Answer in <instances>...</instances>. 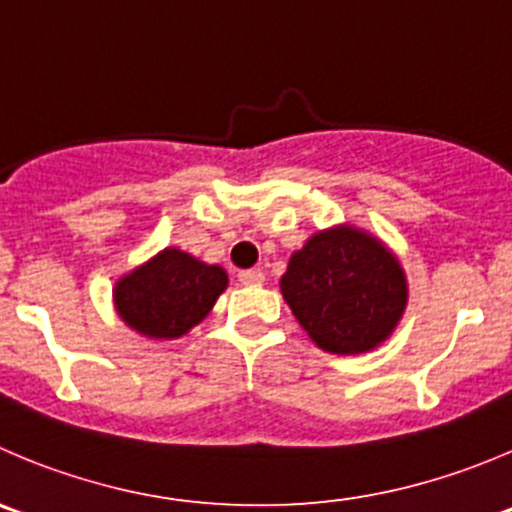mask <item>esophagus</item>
<instances>
[{"label":"esophagus","instance_id":"34e87169","mask_svg":"<svg viewBox=\"0 0 512 512\" xmlns=\"http://www.w3.org/2000/svg\"><path fill=\"white\" fill-rule=\"evenodd\" d=\"M237 277H240L242 285H247V287H257L265 282V272L262 270H242Z\"/></svg>","mask_w":512,"mask_h":512}]
</instances>
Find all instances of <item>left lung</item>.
<instances>
[{"label": "left lung", "mask_w": 512, "mask_h": 512, "mask_svg": "<svg viewBox=\"0 0 512 512\" xmlns=\"http://www.w3.org/2000/svg\"><path fill=\"white\" fill-rule=\"evenodd\" d=\"M280 292L310 340L332 355L375 350L408 307L398 255L350 222L307 237L287 262Z\"/></svg>", "instance_id": "8db88e82"}]
</instances>
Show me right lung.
I'll use <instances>...</instances> for the list:
<instances>
[{"mask_svg": "<svg viewBox=\"0 0 512 512\" xmlns=\"http://www.w3.org/2000/svg\"><path fill=\"white\" fill-rule=\"evenodd\" d=\"M227 282L225 267L165 247L114 282L112 302L119 320L137 335L177 340L210 315Z\"/></svg>", "mask_w": 512, "mask_h": 512, "instance_id": "obj_1", "label": "right lung"}]
</instances>
